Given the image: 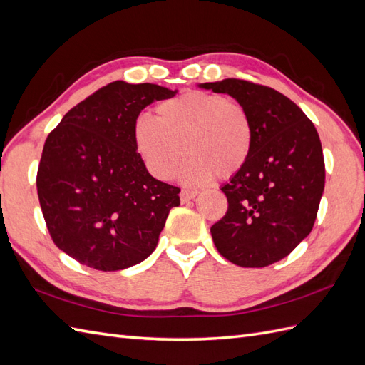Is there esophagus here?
I'll return each mask as SVG.
<instances>
[{
  "instance_id": "esophagus-1",
  "label": "esophagus",
  "mask_w": 365,
  "mask_h": 365,
  "mask_svg": "<svg viewBox=\"0 0 365 365\" xmlns=\"http://www.w3.org/2000/svg\"><path fill=\"white\" fill-rule=\"evenodd\" d=\"M195 195H197V191H188V190H182L180 191V200H182V203H186V202H190V200H192Z\"/></svg>"
}]
</instances>
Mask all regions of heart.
<instances>
[{
	"instance_id": "heart-1",
	"label": "heart",
	"mask_w": 365,
	"mask_h": 365,
	"mask_svg": "<svg viewBox=\"0 0 365 365\" xmlns=\"http://www.w3.org/2000/svg\"><path fill=\"white\" fill-rule=\"evenodd\" d=\"M157 115L140 114L133 126L135 151L155 179H173L183 149L190 154L180 171L186 186H203L217 174L228 179L245 166L253 128L240 103L191 91L162 101Z\"/></svg>"
}]
</instances>
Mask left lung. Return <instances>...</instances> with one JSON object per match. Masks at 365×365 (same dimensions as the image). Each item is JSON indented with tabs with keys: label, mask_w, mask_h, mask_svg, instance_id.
Returning <instances> with one entry per match:
<instances>
[{
	"label": "left lung",
	"mask_w": 365,
	"mask_h": 365,
	"mask_svg": "<svg viewBox=\"0 0 365 365\" xmlns=\"http://www.w3.org/2000/svg\"><path fill=\"white\" fill-rule=\"evenodd\" d=\"M248 112L253 146L245 166L222 186L228 211L211 227L230 262L262 268L284 259L310 235L325 185L319 135L284 93L247 80L203 83Z\"/></svg>",
	"instance_id": "1"
}]
</instances>
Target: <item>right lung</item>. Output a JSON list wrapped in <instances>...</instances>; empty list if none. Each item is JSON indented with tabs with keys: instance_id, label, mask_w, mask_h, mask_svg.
Returning a JSON list of instances; mask_svg holds the SVG:
<instances>
[{
	"instance_id": "obj_1",
	"label": "right lung",
	"mask_w": 365,
	"mask_h": 365,
	"mask_svg": "<svg viewBox=\"0 0 365 365\" xmlns=\"http://www.w3.org/2000/svg\"><path fill=\"white\" fill-rule=\"evenodd\" d=\"M171 91L109 83L73 106L48 135L36 191L61 251L100 272L140 264L157 247L180 188L154 179L135 151V118Z\"/></svg>"
}]
</instances>
